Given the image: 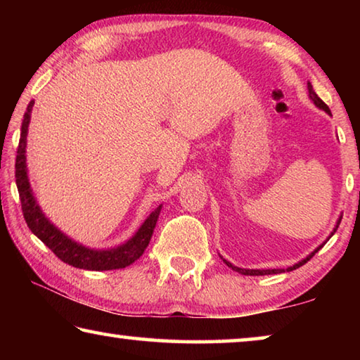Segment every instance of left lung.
<instances>
[{"label": "left lung", "instance_id": "obj_1", "mask_svg": "<svg viewBox=\"0 0 360 360\" xmlns=\"http://www.w3.org/2000/svg\"><path fill=\"white\" fill-rule=\"evenodd\" d=\"M308 92H309V98H311V100H313V103H314V105H316V106H318V108H321V109H322V111H326L327 114H330V109H328V106L326 105V103H324V101H322V100L319 98V96H318V95H316V92H314V90H313V85H311V84H308ZM340 221H341V219H340ZM340 221H338V224H340ZM338 224H337V229H338ZM337 229H335V230H337ZM335 230H333V231H335ZM332 235H333V233H332ZM328 238H330V236H328ZM321 248H322V245H321V246H319L318 249H316V251H313L311 254H309L307 259H303L302 262H298V264H295L294 266H289V268H288V271H292V270H295V268H298V266H302V265H304V264H307V262H308L309 259H311V257H313V255H314L316 252H318ZM224 262H225V264H227V266H230V268H231V270L238 271V273H241V275H248V276H260V275H276V273H283V271H284V270H283V268H273V270H246V268H238V266L231 265V264H230V262H227V260H224Z\"/></svg>", "mask_w": 360, "mask_h": 360}]
</instances>
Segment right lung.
I'll use <instances>...</instances> for the list:
<instances>
[{
	"label": "right lung",
	"mask_w": 360,
	"mask_h": 360,
	"mask_svg": "<svg viewBox=\"0 0 360 360\" xmlns=\"http://www.w3.org/2000/svg\"><path fill=\"white\" fill-rule=\"evenodd\" d=\"M34 101H30L27 106L25 115H23L22 130H20V141L17 148L15 157V184L19 188V197L22 203V212L25 217L28 229L57 255V257L65 262V264L72 265L82 270H117V268H125L131 265L133 262L141 257L144 249L148 248L150 236L154 233L158 214H160L162 206H158L152 214L146 219L144 224L139 227L131 240L125 245L117 246L114 249H106V251H95L82 245H77L76 241L70 240L68 236L63 235L58 229L47 221L46 216L42 214L38 203L30 188L28 176H27V163H25V146H27V131L30 117H32V109Z\"/></svg>",
	"instance_id": "1"
}]
</instances>
